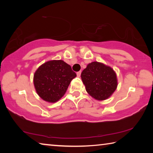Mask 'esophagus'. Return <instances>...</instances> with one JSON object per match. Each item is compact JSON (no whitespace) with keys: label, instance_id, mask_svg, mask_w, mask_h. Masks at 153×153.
<instances>
[{"label":"esophagus","instance_id":"1","mask_svg":"<svg viewBox=\"0 0 153 153\" xmlns=\"http://www.w3.org/2000/svg\"><path fill=\"white\" fill-rule=\"evenodd\" d=\"M81 73H82V71H77V76H78V77H79V76H80V75H81Z\"/></svg>","mask_w":153,"mask_h":153}]
</instances>
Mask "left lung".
<instances>
[{"label": "left lung", "mask_w": 153, "mask_h": 153, "mask_svg": "<svg viewBox=\"0 0 153 153\" xmlns=\"http://www.w3.org/2000/svg\"><path fill=\"white\" fill-rule=\"evenodd\" d=\"M81 77L87 92L97 100L107 99L117 86V76L113 69L98 62L88 65L82 72Z\"/></svg>", "instance_id": "8db88e82"}]
</instances>
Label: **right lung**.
<instances>
[{"label":"right lung","mask_w":153,"mask_h":153,"mask_svg":"<svg viewBox=\"0 0 153 153\" xmlns=\"http://www.w3.org/2000/svg\"><path fill=\"white\" fill-rule=\"evenodd\" d=\"M76 77V74L69 65L62 60H53L39 67L33 76V84L43 100L55 102L65 94Z\"/></svg>","instance_id":"add662e5"}]
</instances>
